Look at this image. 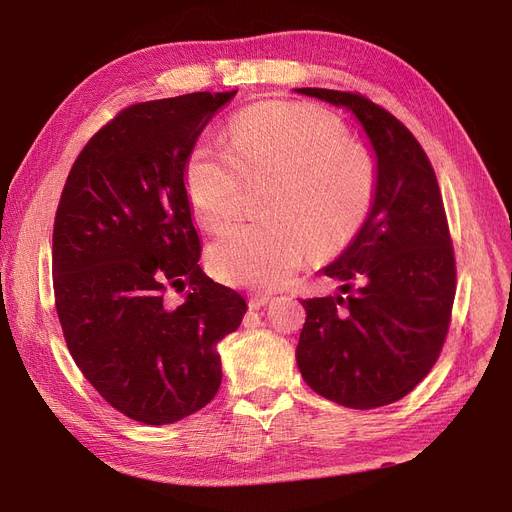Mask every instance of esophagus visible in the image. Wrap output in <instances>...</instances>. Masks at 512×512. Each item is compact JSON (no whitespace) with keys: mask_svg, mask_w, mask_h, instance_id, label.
Wrapping results in <instances>:
<instances>
[{"mask_svg":"<svg viewBox=\"0 0 512 512\" xmlns=\"http://www.w3.org/2000/svg\"><path fill=\"white\" fill-rule=\"evenodd\" d=\"M270 301H272L270 294H259V292H255V294H251L249 307H251V309H261V307H265Z\"/></svg>","mask_w":512,"mask_h":512,"instance_id":"1","label":"esophagus"}]
</instances>
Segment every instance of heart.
<instances>
[{"label":"heart","instance_id":"1","mask_svg":"<svg viewBox=\"0 0 512 512\" xmlns=\"http://www.w3.org/2000/svg\"><path fill=\"white\" fill-rule=\"evenodd\" d=\"M338 118L309 103L272 101L251 107L226 132V147L201 141L186 159L184 182L197 220L222 230L240 211L245 180L272 178L267 218L238 224L209 247L220 280L245 288H278L299 272L311 245L342 247L375 195L373 155L344 141Z\"/></svg>","mask_w":512,"mask_h":512}]
</instances>
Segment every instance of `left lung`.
Returning <instances> with one entry per match:
<instances>
[{
    "label": "left lung",
    "instance_id": "obj_1",
    "mask_svg": "<svg viewBox=\"0 0 512 512\" xmlns=\"http://www.w3.org/2000/svg\"><path fill=\"white\" fill-rule=\"evenodd\" d=\"M294 93L351 112L378 172L365 222L321 270L338 292L301 301L297 365L311 390L342 407H384L425 378L448 332L456 267L440 186L417 139L384 107L357 93Z\"/></svg>",
    "mask_w": 512,
    "mask_h": 512
}]
</instances>
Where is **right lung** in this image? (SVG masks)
I'll use <instances>...</instances> for the list:
<instances>
[{
    "label": "right lung",
    "instance_id": "right-lung-1",
    "mask_svg": "<svg viewBox=\"0 0 512 512\" xmlns=\"http://www.w3.org/2000/svg\"><path fill=\"white\" fill-rule=\"evenodd\" d=\"M230 93L126 107L76 157L53 224L51 274L68 351L126 417L176 423L222 384L218 342L247 301L207 278L186 159ZM185 292L178 306L165 299Z\"/></svg>",
    "mask_w": 512,
    "mask_h": 512
}]
</instances>
